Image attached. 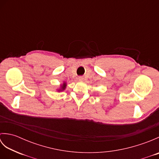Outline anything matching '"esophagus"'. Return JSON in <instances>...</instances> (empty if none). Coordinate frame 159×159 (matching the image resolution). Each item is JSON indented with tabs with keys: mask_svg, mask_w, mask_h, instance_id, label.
Wrapping results in <instances>:
<instances>
[{
	"mask_svg": "<svg viewBox=\"0 0 159 159\" xmlns=\"http://www.w3.org/2000/svg\"><path fill=\"white\" fill-rule=\"evenodd\" d=\"M78 79H79V80H80V81H82V80H83V76H79V78H78Z\"/></svg>",
	"mask_w": 159,
	"mask_h": 159,
	"instance_id": "34e87169",
	"label": "esophagus"
}]
</instances>
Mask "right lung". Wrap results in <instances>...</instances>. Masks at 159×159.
Wrapping results in <instances>:
<instances>
[{
  "instance_id": "1",
  "label": "right lung",
  "mask_w": 159,
  "mask_h": 159,
  "mask_svg": "<svg viewBox=\"0 0 159 159\" xmlns=\"http://www.w3.org/2000/svg\"><path fill=\"white\" fill-rule=\"evenodd\" d=\"M66 87H67V83H66V82H63L61 85H60V87H59V88H58L57 89V91L58 92H63V91H64L66 89Z\"/></svg>"
}]
</instances>
